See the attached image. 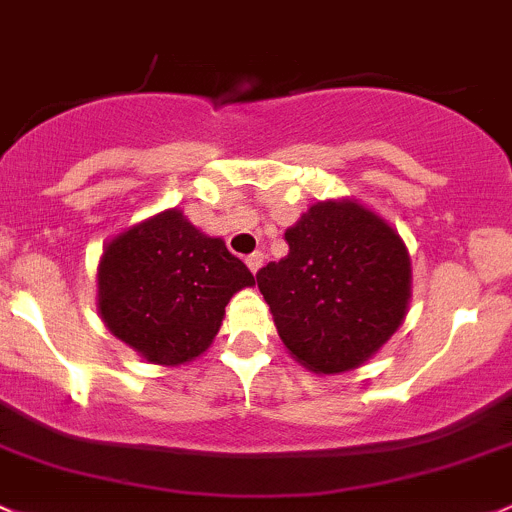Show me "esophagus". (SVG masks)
<instances>
[{
	"label": "esophagus",
	"instance_id": "1",
	"mask_svg": "<svg viewBox=\"0 0 512 512\" xmlns=\"http://www.w3.org/2000/svg\"><path fill=\"white\" fill-rule=\"evenodd\" d=\"M246 266H249L251 273H256L258 268L263 266V254H261V251H254V254H251V256H246Z\"/></svg>",
	"mask_w": 512,
	"mask_h": 512
}]
</instances>
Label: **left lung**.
I'll list each match as a JSON object with an SVG mask.
<instances>
[{"label": "left lung", "mask_w": 512, "mask_h": 512, "mask_svg": "<svg viewBox=\"0 0 512 512\" xmlns=\"http://www.w3.org/2000/svg\"><path fill=\"white\" fill-rule=\"evenodd\" d=\"M286 241L288 256L256 273L283 345L315 374L355 370L407 315V246L387 221L350 199L313 204Z\"/></svg>", "instance_id": "1"}]
</instances>
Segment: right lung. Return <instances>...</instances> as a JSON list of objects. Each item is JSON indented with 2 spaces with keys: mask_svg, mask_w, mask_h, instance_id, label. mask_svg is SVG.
Returning <instances> with one entry per match:
<instances>
[{
  "mask_svg": "<svg viewBox=\"0 0 512 512\" xmlns=\"http://www.w3.org/2000/svg\"><path fill=\"white\" fill-rule=\"evenodd\" d=\"M254 283L224 241L167 209L105 246L98 310L110 333L147 362L175 367L212 345L231 295Z\"/></svg>",
  "mask_w": 512,
  "mask_h": 512,
  "instance_id": "right-lung-1",
  "label": "right lung"
}]
</instances>
